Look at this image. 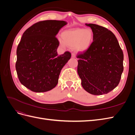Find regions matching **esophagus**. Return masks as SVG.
I'll return each mask as SVG.
<instances>
[{"mask_svg": "<svg viewBox=\"0 0 135 135\" xmlns=\"http://www.w3.org/2000/svg\"><path fill=\"white\" fill-rule=\"evenodd\" d=\"M71 57L73 58H75L76 57V55H75V54H74V53H73V54H71Z\"/></svg>", "mask_w": 135, "mask_h": 135, "instance_id": "obj_1", "label": "esophagus"}]
</instances>
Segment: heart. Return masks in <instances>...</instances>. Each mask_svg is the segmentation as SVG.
I'll return each mask as SVG.
<instances>
[{
  "instance_id": "1",
  "label": "heart",
  "mask_w": 135,
  "mask_h": 135,
  "mask_svg": "<svg viewBox=\"0 0 135 135\" xmlns=\"http://www.w3.org/2000/svg\"><path fill=\"white\" fill-rule=\"evenodd\" d=\"M62 39H59L61 47H73L76 52H84L91 47L93 41V34L89 28H76L64 31Z\"/></svg>"
}]
</instances>
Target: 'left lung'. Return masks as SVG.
<instances>
[{"label":"left lung","mask_w":135,"mask_h":135,"mask_svg":"<svg viewBox=\"0 0 135 135\" xmlns=\"http://www.w3.org/2000/svg\"><path fill=\"white\" fill-rule=\"evenodd\" d=\"M85 25L91 28L93 41L87 51L78 54L77 71L87 92L107 94L119 83L123 71V53L111 31L96 24Z\"/></svg>","instance_id":"8db88e82"}]
</instances>
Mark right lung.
I'll return each instance as SVG.
<instances>
[{
	"instance_id": "obj_1",
	"label": "right lung",
	"mask_w": 135,
	"mask_h": 135,
	"mask_svg": "<svg viewBox=\"0 0 135 135\" xmlns=\"http://www.w3.org/2000/svg\"><path fill=\"white\" fill-rule=\"evenodd\" d=\"M64 21L46 20L32 25L23 32L17 48L16 69L21 83L35 92L51 90L58 83L61 69L70 59L68 51L59 56L56 37Z\"/></svg>"
}]
</instances>
